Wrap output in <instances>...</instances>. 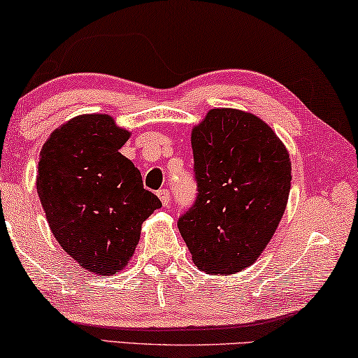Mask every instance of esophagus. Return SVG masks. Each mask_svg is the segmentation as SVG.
<instances>
[{"label": "esophagus", "instance_id": "1", "mask_svg": "<svg viewBox=\"0 0 358 358\" xmlns=\"http://www.w3.org/2000/svg\"><path fill=\"white\" fill-rule=\"evenodd\" d=\"M157 196H159V199L162 201L164 208H169V204H170V191L169 189H159L157 191Z\"/></svg>", "mask_w": 358, "mask_h": 358}]
</instances>
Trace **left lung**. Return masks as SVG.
<instances>
[{
	"label": "left lung",
	"instance_id": "obj_1",
	"mask_svg": "<svg viewBox=\"0 0 358 358\" xmlns=\"http://www.w3.org/2000/svg\"><path fill=\"white\" fill-rule=\"evenodd\" d=\"M198 198L178 220L193 263L229 275L259 258L290 193L289 150L269 124L236 108H213L191 131Z\"/></svg>",
	"mask_w": 358,
	"mask_h": 358
}]
</instances>
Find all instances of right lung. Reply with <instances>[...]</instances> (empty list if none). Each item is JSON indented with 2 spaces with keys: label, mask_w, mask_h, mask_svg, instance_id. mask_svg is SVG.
<instances>
[{
  "label": "right lung",
  "mask_w": 358,
  "mask_h": 358,
  "mask_svg": "<svg viewBox=\"0 0 358 358\" xmlns=\"http://www.w3.org/2000/svg\"><path fill=\"white\" fill-rule=\"evenodd\" d=\"M110 115H79L40 150L37 193L50 230L80 268L113 275L128 266L143 222L162 208L120 152L129 139Z\"/></svg>",
  "instance_id": "1"
}]
</instances>
